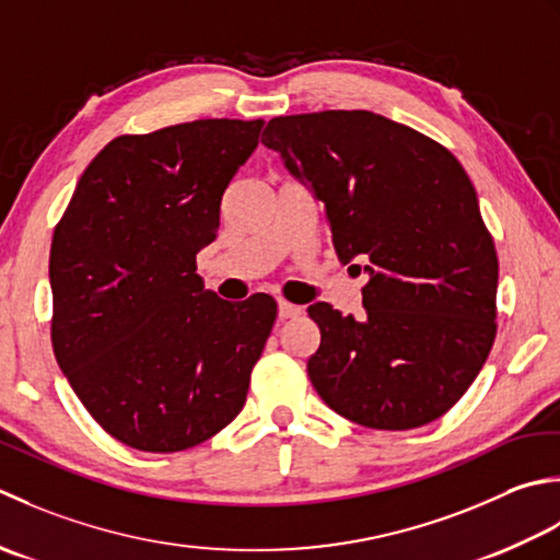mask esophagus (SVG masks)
Masks as SVG:
<instances>
[{"label": "esophagus", "mask_w": 560, "mask_h": 560, "mask_svg": "<svg viewBox=\"0 0 560 560\" xmlns=\"http://www.w3.org/2000/svg\"><path fill=\"white\" fill-rule=\"evenodd\" d=\"M278 314H280V318H294V316L302 314V306H296V304H292V302L280 300V302H278Z\"/></svg>", "instance_id": "1"}]
</instances>
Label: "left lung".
<instances>
[{"instance_id":"left-lung-1","label":"left lung","mask_w":560,"mask_h":560,"mask_svg":"<svg viewBox=\"0 0 560 560\" xmlns=\"http://www.w3.org/2000/svg\"><path fill=\"white\" fill-rule=\"evenodd\" d=\"M260 142L322 202L338 258L368 264L360 322L310 306L322 330L306 362L314 389L364 428L438 420L481 372L498 328L495 244L464 166L370 110L272 118Z\"/></svg>"}]
</instances>
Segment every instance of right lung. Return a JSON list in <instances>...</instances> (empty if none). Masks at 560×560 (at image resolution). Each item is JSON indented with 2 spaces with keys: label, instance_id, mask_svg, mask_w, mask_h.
Listing matches in <instances>:
<instances>
[{
  "label": "right lung",
  "instance_id": "add662e5",
  "mask_svg": "<svg viewBox=\"0 0 560 560\" xmlns=\"http://www.w3.org/2000/svg\"><path fill=\"white\" fill-rule=\"evenodd\" d=\"M264 120L208 118L120 135L79 178L50 246L52 350L110 438L184 452L246 404L276 324L270 294L226 302L196 256Z\"/></svg>",
  "mask_w": 560,
  "mask_h": 560
}]
</instances>
